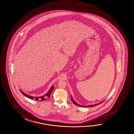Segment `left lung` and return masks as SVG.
Returning <instances> with one entry per match:
<instances>
[{"mask_svg": "<svg viewBox=\"0 0 134 134\" xmlns=\"http://www.w3.org/2000/svg\"><path fill=\"white\" fill-rule=\"evenodd\" d=\"M71 100H72V102H73V103L74 104L76 105V106H80V107H94V106H96V105H98L100 104H101L103 102H104V100H103L102 101V102H100V103H97V104H95L94 105H88V106H82V105H80L78 104V103H77L73 99V97H72V96H71Z\"/></svg>", "mask_w": 134, "mask_h": 134, "instance_id": "obj_1", "label": "left lung"}]
</instances>
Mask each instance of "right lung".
I'll use <instances>...</instances> for the list:
<instances>
[{
  "label": "right lung",
  "instance_id": "add662e5",
  "mask_svg": "<svg viewBox=\"0 0 134 134\" xmlns=\"http://www.w3.org/2000/svg\"><path fill=\"white\" fill-rule=\"evenodd\" d=\"M54 88V86L53 85L52 86H51V89L49 90V92L47 93L46 94H45L43 96H41V97H34V96H30V95L25 93L24 92H23L21 90H20V91L22 93V94L23 95H24L26 97L29 98L31 99H32V100L34 99V100H41V101H42V100H46L47 99H48L49 97L51 92H52Z\"/></svg>",
  "mask_w": 134,
  "mask_h": 134
}]
</instances>
